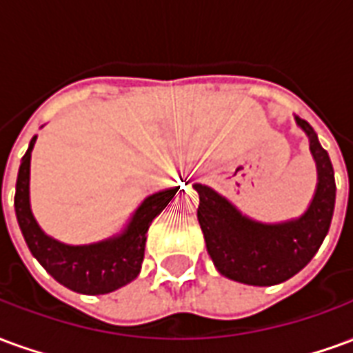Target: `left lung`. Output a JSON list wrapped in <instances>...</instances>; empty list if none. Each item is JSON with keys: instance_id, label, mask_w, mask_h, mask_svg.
Returning a JSON list of instances; mask_svg holds the SVG:
<instances>
[{"instance_id": "8db88e82", "label": "left lung", "mask_w": 353, "mask_h": 353, "mask_svg": "<svg viewBox=\"0 0 353 353\" xmlns=\"http://www.w3.org/2000/svg\"><path fill=\"white\" fill-rule=\"evenodd\" d=\"M296 126L306 134L318 183L306 212L280 223H263L242 214L230 200L212 187L194 183L199 192L200 229L217 272L248 285H276L293 278L308 265L325 240L333 219V164L318 134L301 117Z\"/></svg>"}]
</instances>
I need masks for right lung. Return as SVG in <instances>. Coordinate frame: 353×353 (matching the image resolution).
<instances>
[{"label": "right lung", "instance_id": "right-lung-1", "mask_svg": "<svg viewBox=\"0 0 353 353\" xmlns=\"http://www.w3.org/2000/svg\"><path fill=\"white\" fill-rule=\"evenodd\" d=\"M35 139L20 161L14 212L30 252L39 265L64 288L83 295H105L138 278L145 255L149 225L168 206L179 187L149 194L132 214L121 232L92 244L72 245L49 236L35 221L30 204V162Z\"/></svg>", "mask_w": 353, "mask_h": 353}]
</instances>
